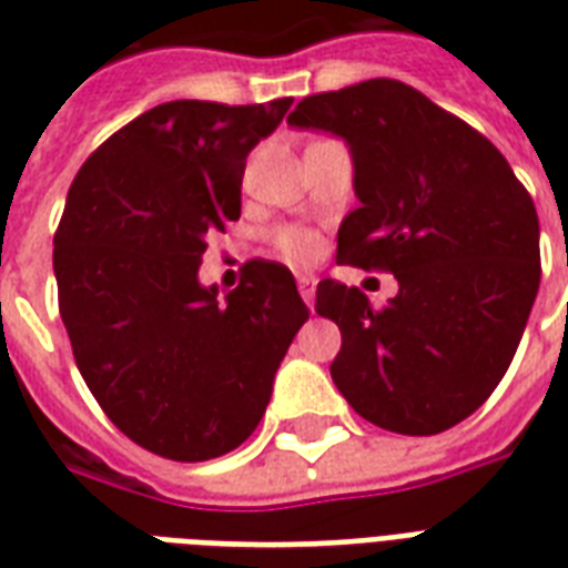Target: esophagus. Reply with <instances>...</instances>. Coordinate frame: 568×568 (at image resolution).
Wrapping results in <instances>:
<instances>
[{
    "instance_id": "obj_1",
    "label": "esophagus",
    "mask_w": 568,
    "mask_h": 568,
    "mask_svg": "<svg viewBox=\"0 0 568 568\" xmlns=\"http://www.w3.org/2000/svg\"><path fill=\"white\" fill-rule=\"evenodd\" d=\"M315 285H318V280L312 274H301L297 276V292H301V297L306 301V306L312 310V303H315Z\"/></svg>"
}]
</instances>
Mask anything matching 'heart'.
<instances>
[{
    "label": "heart",
    "instance_id": "b5f03b06",
    "mask_svg": "<svg viewBox=\"0 0 568 568\" xmlns=\"http://www.w3.org/2000/svg\"><path fill=\"white\" fill-rule=\"evenodd\" d=\"M276 247L294 262H310L318 253V239H315V232L301 230V226H285L276 232Z\"/></svg>",
    "mask_w": 568,
    "mask_h": 568
}]
</instances>
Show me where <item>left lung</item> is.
I'll list each match as a JSON object with an SVG mask.
<instances>
[{
    "label": "left lung",
    "instance_id": "1",
    "mask_svg": "<svg viewBox=\"0 0 568 568\" xmlns=\"http://www.w3.org/2000/svg\"><path fill=\"white\" fill-rule=\"evenodd\" d=\"M288 123L345 138L359 209L336 258L397 280L383 310L318 283L315 312L342 329L333 383L383 430H448L501 383L537 301L534 200L493 141L395 79L306 97Z\"/></svg>",
    "mask_w": 568,
    "mask_h": 568
}]
</instances>
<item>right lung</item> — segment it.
Listing matches in <instances>:
<instances>
[{
  "instance_id": "right-lung-1",
  "label": "right lung",
  "mask_w": 568,
  "mask_h": 568,
  "mask_svg": "<svg viewBox=\"0 0 568 568\" xmlns=\"http://www.w3.org/2000/svg\"><path fill=\"white\" fill-rule=\"evenodd\" d=\"M292 102L155 105L67 191L52 267L75 365L118 430L159 457L203 463L239 448L310 318L276 262H250L223 303L196 280L205 239L241 217L250 150Z\"/></svg>"
}]
</instances>
